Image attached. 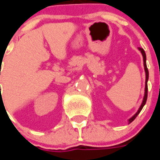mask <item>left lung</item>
<instances>
[{"mask_svg": "<svg viewBox=\"0 0 160 160\" xmlns=\"http://www.w3.org/2000/svg\"><path fill=\"white\" fill-rule=\"evenodd\" d=\"M139 50L141 51L142 55H143V58H144V70H145V73H146V80H147L148 79H149V71H148V68H147V65H146V55H145V52H144V51L143 50V49L139 48ZM147 96H148V88L145 86V93H144V100H143V102H142V105H141V106H140V108H139V111L137 112L136 114L134 115V118H135V117L138 115V114H139V112L141 111V109H143L144 105H145V103H146V100H147Z\"/></svg>", "mask_w": 160, "mask_h": 160, "instance_id": "8db88e82", "label": "left lung"}]
</instances>
